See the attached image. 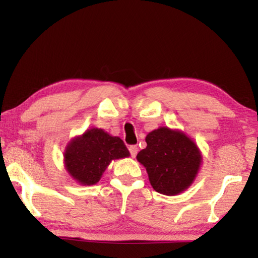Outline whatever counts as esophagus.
<instances>
[{
    "instance_id": "esophagus-1",
    "label": "esophagus",
    "mask_w": 258,
    "mask_h": 258,
    "mask_svg": "<svg viewBox=\"0 0 258 258\" xmlns=\"http://www.w3.org/2000/svg\"><path fill=\"white\" fill-rule=\"evenodd\" d=\"M129 151H130V155H132L133 157H135L137 155V151H139V148H137V146H130Z\"/></svg>"
}]
</instances>
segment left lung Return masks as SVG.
Here are the masks:
<instances>
[{
    "label": "left lung",
    "instance_id": "obj_1",
    "mask_svg": "<svg viewBox=\"0 0 258 258\" xmlns=\"http://www.w3.org/2000/svg\"><path fill=\"white\" fill-rule=\"evenodd\" d=\"M147 148L137 154L150 184L163 195H178L188 189L200 170L202 155L196 143L179 130L161 126L146 137Z\"/></svg>",
    "mask_w": 258,
    "mask_h": 258
}]
</instances>
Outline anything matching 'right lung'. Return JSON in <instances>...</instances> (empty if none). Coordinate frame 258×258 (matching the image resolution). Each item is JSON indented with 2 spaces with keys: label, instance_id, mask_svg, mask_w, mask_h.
Listing matches in <instances>:
<instances>
[{
  "label": "right lung",
  "instance_id": "add662e5",
  "mask_svg": "<svg viewBox=\"0 0 258 258\" xmlns=\"http://www.w3.org/2000/svg\"><path fill=\"white\" fill-rule=\"evenodd\" d=\"M128 156L129 150L119 137L93 128L70 141L64 151V164L80 184L93 185L100 181L112 160Z\"/></svg>",
  "mask_w": 258,
  "mask_h": 258
}]
</instances>
